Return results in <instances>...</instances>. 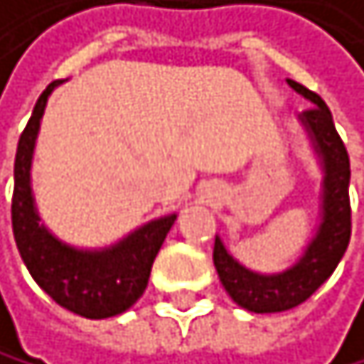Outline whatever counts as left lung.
I'll return each mask as SVG.
<instances>
[{
  "label": "left lung",
  "instance_id": "left-lung-1",
  "mask_svg": "<svg viewBox=\"0 0 364 364\" xmlns=\"http://www.w3.org/2000/svg\"><path fill=\"white\" fill-rule=\"evenodd\" d=\"M289 85L311 100L302 122L316 141V149L324 165L322 192V223L314 242L304 250V257L279 275H257L237 264L219 237L215 239L213 259L223 289L232 300L252 314H279L306 302L343 259L351 239V203H349V154L343 138L336 132L333 118L326 102L316 91L302 87L295 80Z\"/></svg>",
  "mask_w": 364,
  "mask_h": 364
}]
</instances>
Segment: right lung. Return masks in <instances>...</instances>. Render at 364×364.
I'll list each match as a JSON object with an SVG mask.
<instances>
[{
    "instance_id": "1",
    "label": "right lung",
    "mask_w": 364,
    "mask_h": 364,
    "mask_svg": "<svg viewBox=\"0 0 364 364\" xmlns=\"http://www.w3.org/2000/svg\"><path fill=\"white\" fill-rule=\"evenodd\" d=\"M58 85L50 82L35 102L33 116L19 136L15 154L13 235L33 279L71 314L102 320L127 311L143 295L159 250L176 215L151 221L118 246L100 252L75 250L50 237L35 213L31 197V156L46 98Z\"/></svg>"
}]
</instances>
